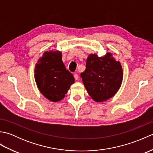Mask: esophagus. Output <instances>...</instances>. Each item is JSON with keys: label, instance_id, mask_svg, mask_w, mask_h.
I'll return each mask as SVG.
<instances>
[{"label": "esophagus", "instance_id": "obj_1", "mask_svg": "<svg viewBox=\"0 0 153 153\" xmlns=\"http://www.w3.org/2000/svg\"><path fill=\"white\" fill-rule=\"evenodd\" d=\"M74 78H75V79L76 80H77L79 79V76L78 75H77V74H74Z\"/></svg>", "mask_w": 153, "mask_h": 153}]
</instances>
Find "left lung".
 Segmentation results:
<instances>
[{"label":"left lung","instance_id":"obj_1","mask_svg":"<svg viewBox=\"0 0 153 153\" xmlns=\"http://www.w3.org/2000/svg\"><path fill=\"white\" fill-rule=\"evenodd\" d=\"M84 85L91 97L97 102L111 98L120 89L123 79L121 64L112 54L103 57L90 54L86 61V69L81 73Z\"/></svg>","mask_w":153,"mask_h":153}]
</instances>
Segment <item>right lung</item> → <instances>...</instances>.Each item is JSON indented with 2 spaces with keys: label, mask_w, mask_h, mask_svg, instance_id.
<instances>
[{
  "label": "right lung",
  "mask_w": 153,
  "mask_h": 153,
  "mask_svg": "<svg viewBox=\"0 0 153 153\" xmlns=\"http://www.w3.org/2000/svg\"><path fill=\"white\" fill-rule=\"evenodd\" d=\"M35 79L40 92L53 102L62 99L75 82L72 74L64 66L60 51L45 52L35 65Z\"/></svg>",
  "instance_id": "1"
}]
</instances>
